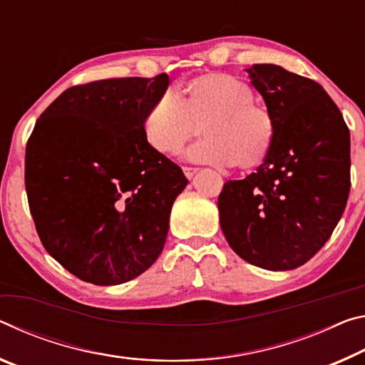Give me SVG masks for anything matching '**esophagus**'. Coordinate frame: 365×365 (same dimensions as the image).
<instances>
[{
  "label": "esophagus",
  "instance_id": "esophagus-1",
  "mask_svg": "<svg viewBox=\"0 0 365 365\" xmlns=\"http://www.w3.org/2000/svg\"><path fill=\"white\" fill-rule=\"evenodd\" d=\"M199 168H194V166H184V175H186L189 179H192L194 175Z\"/></svg>",
  "mask_w": 365,
  "mask_h": 365
}]
</instances>
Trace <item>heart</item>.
<instances>
[{"label": "heart", "instance_id": "1", "mask_svg": "<svg viewBox=\"0 0 365 365\" xmlns=\"http://www.w3.org/2000/svg\"><path fill=\"white\" fill-rule=\"evenodd\" d=\"M254 97V88L231 74L199 76L184 97L168 88L153 101L143 133L155 150L176 153L202 124L205 139L187 148V160L254 168L264 163L277 137L273 111Z\"/></svg>", "mask_w": 365, "mask_h": 365}]
</instances>
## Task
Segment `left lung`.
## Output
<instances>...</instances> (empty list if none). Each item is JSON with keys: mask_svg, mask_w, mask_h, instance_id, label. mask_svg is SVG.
<instances>
[{"mask_svg": "<svg viewBox=\"0 0 365 365\" xmlns=\"http://www.w3.org/2000/svg\"><path fill=\"white\" fill-rule=\"evenodd\" d=\"M277 119V137L255 173L226 181L220 225L230 247L249 264L284 272L324 247L351 189V139L324 87L277 64L246 69Z\"/></svg>", "mask_w": 365, "mask_h": 365, "instance_id": "left-lung-1", "label": "left lung"}]
</instances>
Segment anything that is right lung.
<instances>
[{
  "instance_id": "obj_1",
  "label": "right lung",
  "mask_w": 365,
  "mask_h": 365,
  "mask_svg": "<svg viewBox=\"0 0 365 365\" xmlns=\"http://www.w3.org/2000/svg\"><path fill=\"white\" fill-rule=\"evenodd\" d=\"M168 74L64 91L26 148V190L40 241L82 282L139 277L165 247L182 170L148 143L143 121Z\"/></svg>"
}]
</instances>
